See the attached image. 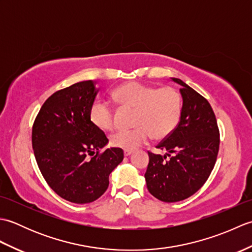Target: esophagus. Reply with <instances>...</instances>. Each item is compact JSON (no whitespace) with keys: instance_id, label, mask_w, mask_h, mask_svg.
<instances>
[{"instance_id":"obj_1","label":"esophagus","mask_w":252,"mask_h":252,"mask_svg":"<svg viewBox=\"0 0 252 252\" xmlns=\"http://www.w3.org/2000/svg\"><path fill=\"white\" fill-rule=\"evenodd\" d=\"M132 151H125V156L126 157H127V156H130V155H132Z\"/></svg>"}]
</instances>
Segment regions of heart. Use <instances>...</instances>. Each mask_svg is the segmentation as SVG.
Instances as JSON below:
<instances>
[{
  "instance_id": "1",
  "label": "heart",
  "mask_w": 252,
  "mask_h": 252,
  "mask_svg": "<svg viewBox=\"0 0 252 252\" xmlns=\"http://www.w3.org/2000/svg\"><path fill=\"white\" fill-rule=\"evenodd\" d=\"M122 106L135 108L132 130L117 131L110 136L114 147L133 151L145 144L151 134L160 140L169 136L179 125L182 114L181 94L173 88L157 89L153 85L130 81L119 85L112 92ZM90 119L103 131L114 130L116 126L112 107L104 100H95L90 109Z\"/></svg>"
}]
</instances>
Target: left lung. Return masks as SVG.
<instances>
[{
	"instance_id": "1",
	"label": "left lung",
	"mask_w": 252,
	"mask_h": 252,
	"mask_svg": "<svg viewBox=\"0 0 252 252\" xmlns=\"http://www.w3.org/2000/svg\"><path fill=\"white\" fill-rule=\"evenodd\" d=\"M182 114L175 130L156 146L167 154L148 152L145 173L149 192L164 202L184 200L206 183L217 161L220 132L209 101L182 80Z\"/></svg>"
}]
</instances>
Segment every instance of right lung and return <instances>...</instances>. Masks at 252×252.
Listing matches in <instances>:
<instances>
[{
	"instance_id": "obj_1",
	"label": "right lung",
	"mask_w": 252,
	"mask_h": 252,
	"mask_svg": "<svg viewBox=\"0 0 252 252\" xmlns=\"http://www.w3.org/2000/svg\"><path fill=\"white\" fill-rule=\"evenodd\" d=\"M89 80L57 91L42 105L32 126L34 157L46 183L58 196L89 203L104 194L109 174L123 160L90 119L98 89Z\"/></svg>"
}]
</instances>
